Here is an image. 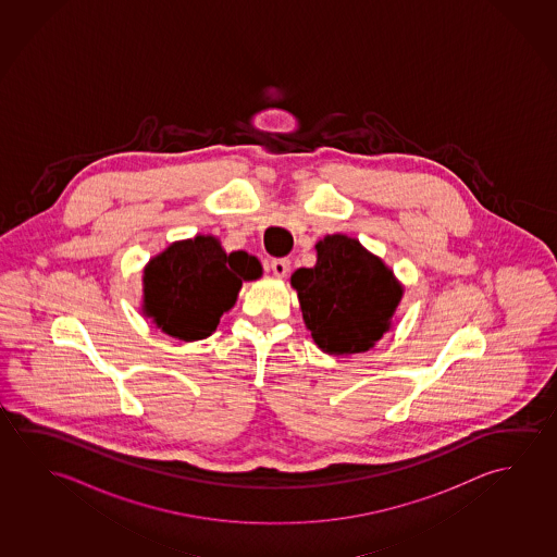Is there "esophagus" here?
<instances>
[{"label":"esophagus","instance_id":"1","mask_svg":"<svg viewBox=\"0 0 557 557\" xmlns=\"http://www.w3.org/2000/svg\"><path fill=\"white\" fill-rule=\"evenodd\" d=\"M271 271H273L274 276L283 278L290 271V259H273L271 261Z\"/></svg>","mask_w":557,"mask_h":557}]
</instances>
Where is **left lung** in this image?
Here are the masks:
<instances>
[{
    "instance_id": "1",
    "label": "left lung",
    "mask_w": 557,
    "mask_h": 557,
    "mask_svg": "<svg viewBox=\"0 0 557 557\" xmlns=\"http://www.w3.org/2000/svg\"><path fill=\"white\" fill-rule=\"evenodd\" d=\"M318 263L294 271L301 318L321 352H368L393 327L405 286L356 238L333 234L315 244Z\"/></svg>"
}]
</instances>
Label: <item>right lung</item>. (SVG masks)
Wrapping results in <instances>:
<instances>
[{
	"mask_svg": "<svg viewBox=\"0 0 557 557\" xmlns=\"http://www.w3.org/2000/svg\"><path fill=\"white\" fill-rule=\"evenodd\" d=\"M261 274L256 256L226 253L211 234L172 242L143 269V315L177 341H201L234 308L242 283Z\"/></svg>",
	"mask_w": 557,
	"mask_h": 557,
	"instance_id": "1",
	"label": "right lung"
}]
</instances>
